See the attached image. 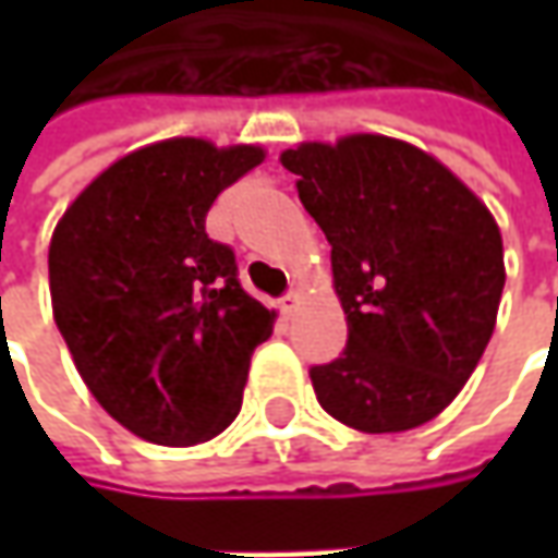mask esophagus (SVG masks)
Listing matches in <instances>:
<instances>
[{
	"label": "esophagus",
	"instance_id": "34e87169",
	"mask_svg": "<svg viewBox=\"0 0 558 558\" xmlns=\"http://www.w3.org/2000/svg\"><path fill=\"white\" fill-rule=\"evenodd\" d=\"M298 304H301V294H298V291H289L286 298H279V311L286 313V316H291V313L298 311Z\"/></svg>",
	"mask_w": 558,
	"mask_h": 558
}]
</instances>
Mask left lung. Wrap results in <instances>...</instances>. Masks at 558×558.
<instances>
[{"label":"left lung","mask_w":558,"mask_h":558,"mask_svg":"<svg viewBox=\"0 0 558 558\" xmlns=\"http://www.w3.org/2000/svg\"><path fill=\"white\" fill-rule=\"evenodd\" d=\"M332 245L344 354L313 366L319 407L366 435L440 416L497 326L504 239L453 170L378 133L301 142L279 155Z\"/></svg>","instance_id":"left-lung-1"}]
</instances>
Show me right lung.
Wrapping results in <instances>:
<instances>
[{
  "instance_id": "1",
  "label": "right lung",
  "mask_w": 558,
  "mask_h": 558,
  "mask_svg": "<svg viewBox=\"0 0 558 558\" xmlns=\"http://www.w3.org/2000/svg\"><path fill=\"white\" fill-rule=\"evenodd\" d=\"M264 158L260 145L151 142L101 170L54 226L58 332L105 413L136 438L192 447L242 410L276 311L239 286L232 247L207 239L204 217Z\"/></svg>"
}]
</instances>
